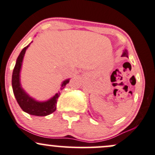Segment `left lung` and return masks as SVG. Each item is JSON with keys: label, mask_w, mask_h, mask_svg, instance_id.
Returning <instances> with one entry per match:
<instances>
[{"label": "left lung", "mask_w": 155, "mask_h": 155, "mask_svg": "<svg viewBox=\"0 0 155 155\" xmlns=\"http://www.w3.org/2000/svg\"><path fill=\"white\" fill-rule=\"evenodd\" d=\"M122 56H124V57H128V54H127V52H126V50H125V51L124 52V53H123V54L122 55Z\"/></svg>", "instance_id": "1"}]
</instances>
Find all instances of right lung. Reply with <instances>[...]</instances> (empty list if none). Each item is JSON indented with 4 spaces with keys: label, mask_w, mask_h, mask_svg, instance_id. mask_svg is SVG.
<instances>
[{
    "label": "right lung",
    "mask_w": 155,
    "mask_h": 155,
    "mask_svg": "<svg viewBox=\"0 0 155 155\" xmlns=\"http://www.w3.org/2000/svg\"><path fill=\"white\" fill-rule=\"evenodd\" d=\"M28 47L29 45L25 47L21 50L20 55L18 57L16 64L15 65L14 69H13L12 77L13 93H14V95L18 103V105H20V107H21L24 111L27 112L29 114L35 115V116H47V115L50 114H52L56 110L57 99H58L61 93H60V91H58V93H57L53 98H51L47 102H39L29 97L23 90L20 84V79H19L20 75L19 74H20L23 58H24V56L25 54L26 50ZM68 82H69V79H67L62 83L61 90L64 88L65 85Z\"/></svg>",
    "instance_id": "obj_1"
}]
</instances>
